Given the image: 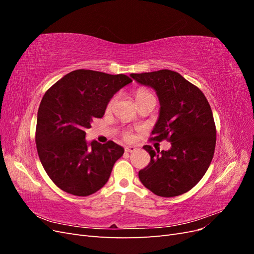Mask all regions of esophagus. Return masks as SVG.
Instances as JSON below:
<instances>
[{
    "instance_id": "1",
    "label": "esophagus",
    "mask_w": 254,
    "mask_h": 254,
    "mask_svg": "<svg viewBox=\"0 0 254 254\" xmlns=\"http://www.w3.org/2000/svg\"><path fill=\"white\" fill-rule=\"evenodd\" d=\"M125 150H126L127 152H133V151L136 150V147H135V146H126Z\"/></svg>"
}]
</instances>
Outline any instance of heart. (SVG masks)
Listing matches in <instances>:
<instances>
[{"label":"heart","instance_id":"heart-1","mask_svg":"<svg viewBox=\"0 0 254 254\" xmlns=\"http://www.w3.org/2000/svg\"><path fill=\"white\" fill-rule=\"evenodd\" d=\"M149 95H152L151 92H149L148 90H146V89L141 88V89H139V90H137V91L135 92V99H136V102H139L140 99H142V98H144V97H146V96H149ZM113 103H114V98L111 99V101L109 102V104H108V109L111 108ZM124 137H125L126 140H131V139H132V134L130 133L129 131H126V132L124 133Z\"/></svg>","mask_w":254,"mask_h":254}]
</instances>
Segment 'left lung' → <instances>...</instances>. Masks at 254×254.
Returning <instances> with one entry per match:
<instances>
[{"mask_svg":"<svg viewBox=\"0 0 254 254\" xmlns=\"http://www.w3.org/2000/svg\"><path fill=\"white\" fill-rule=\"evenodd\" d=\"M130 76L152 88L159 97V119L150 140L172 144L167 151L144 146L150 162L139 172V178L161 197L187 193L201 180L214 156L216 127L210 104L200 89L177 72L160 70Z\"/></svg>","mask_w":254,"mask_h":254,"instance_id":"obj_1","label":"left lung"}]
</instances>
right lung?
Returning a JSON list of instances; mask_svg holds the SVG:
<instances>
[{"label": "right lung", "instance_id": "add662e5", "mask_svg": "<svg viewBox=\"0 0 254 254\" xmlns=\"http://www.w3.org/2000/svg\"><path fill=\"white\" fill-rule=\"evenodd\" d=\"M131 81L124 74L76 70L45 92L37 115L36 145L43 168L59 189L89 196L108 181L124 148L112 141L88 143L86 130Z\"/></svg>", "mask_w": 254, "mask_h": 254}]
</instances>
